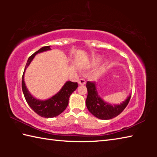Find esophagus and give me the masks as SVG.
<instances>
[{"instance_id": "1", "label": "esophagus", "mask_w": 157, "mask_h": 157, "mask_svg": "<svg viewBox=\"0 0 157 157\" xmlns=\"http://www.w3.org/2000/svg\"><path fill=\"white\" fill-rule=\"evenodd\" d=\"M78 84H79V85L85 84H86V81H85V79L81 78V79H79V80H78Z\"/></svg>"}]
</instances>
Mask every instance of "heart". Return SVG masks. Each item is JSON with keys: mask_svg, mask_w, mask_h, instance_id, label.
<instances>
[{"mask_svg": "<svg viewBox=\"0 0 157 157\" xmlns=\"http://www.w3.org/2000/svg\"><path fill=\"white\" fill-rule=\"evenodd\" d=\"M102 56H101V55H94V56H93L91 58V59H90V64H91V66L97 65L98 63H99L101 62V61H102ZM108 64H109L108 61L107 60L105 61V62H103L102 64L101 65L100 68L98 69V73H102L103 71L105 70V68L108 66Z\"/></svg>", "mask_w": 157, "mask_h": 157, "instance_id": "heart-1", "label": "heart"}]
</instances>
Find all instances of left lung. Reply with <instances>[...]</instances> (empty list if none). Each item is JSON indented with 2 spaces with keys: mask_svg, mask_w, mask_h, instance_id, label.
Returning a JSON list of instances; mask_svg holds the SVG:
<instances>
[{
  "mask_svg": "<svg viewBox=\"0 0 157 157\" xmlns=\"http://www.w3.org/2000/svg\"><path fill=\"white\" fill-rule=\"evenodd\" d=\"M96 82H86L88 95L86 100V105L90 113L101 120H109L118 116L123 111L129 102L131 94L120 105H112L103 100L97 91Z\"/></svg>",
  "mask_w": 157,
  "mask_h": 157,
  "instance_id": "obj_1",
  "label": "left lung"
}]
</instances>
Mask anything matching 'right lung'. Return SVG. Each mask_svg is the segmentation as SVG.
I'll use <instances>...</instances> for the list:
<instances>
[{
    "instance_id": "right-lung-1",
    "label": "right lung",
    "mask_w": 157,
    "mask_h": 157,
    "mask_svg": "<svg viewBox=\"0 0 157 157\" xmlns=\"http://www.w3.org/2000/svg\"><path fill=\"white\" fill-rule=\"evenodd\" d=\"M50 50H51L50 46H44L41 48L33 55H32L28 58V62L26 63L24 72H23L22 77V90L26 102H28V105L34 112H36L39 116L47 118H53V117L59 116L66 109L68 105L69 98L72 94V93L75 91L78 86V82H72L71 81L66 82L62 89L56 94L52 95V97L47 100L37 99L28 91L24 81V75L26 68L30 64L36 55Z\"/></svg>"
}]
</instances>
